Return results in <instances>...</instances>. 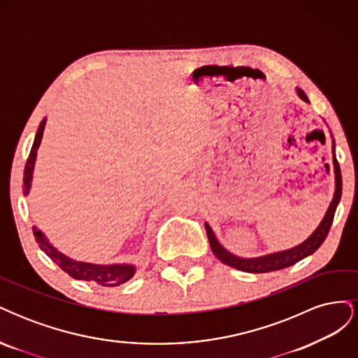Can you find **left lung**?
Wrapping results in <instances>:
<instances>
[{"instance_id": "obj_1", "label": "left lung", "mask_w": 358, "mask_h": 358, "mask_svg": "<svg viewBox=\"0 0 358 358\" xmlns=\"http://www.w3.org/2000/svg\"><path fill=\"white\" fill-rule=\"evenodd\" d=\"M296 91L303 101L309 103L305 91H301L300 88H297ZM333 166H334V178H336V189H334L333 200L329 206L326 216H324L322 221L317 227V230L313 231L305 242L294 246V248H291V249H287V251L273 252V254L257 257V258H241V257H237V255L227 251L225 248H222V245L218 242V239H216V236L213 234L210 227L208 224H204L206 233H208V237H209L210 249L216 255V258H218L220 262H222L224 264L234 267L237 270H242V272L267 273V272H275V270L289 267L292 264L299 263L300 259L306 258L308 255L315 252L317 249L322 245V242L326 241V237L330 231L333 218H334L336 208H338V204L341 201V196H342V175H341L339 162H338V159H336V155H334V142H333Z\"/></svg>"}]
</instances>
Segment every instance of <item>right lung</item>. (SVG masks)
<instances>
[{"instance_id":"obj_1","label":"right lung","mask_w":358,"mask_h":358,"mask_svg":"<svg viewBox=\"0 0 358 358\" xmlns=\"http://www.w3.org/2000/svg\"><path fill=\"white\" fill-rule=\"evenodd\" d=\"M46 125V117L40 122V127L37 129V134L34 138V143H32L29 157L27 159L25 170H24V194L28 196L31 189V182H32V173H34L36 166V158H37V149L41 143L43 131H45ZM32 231H34V237L41 248V251L45 252L53 263H57L64 272L69 273L71 278L79 279V280H88V282H94L101 287H117L127 280L131 279L136 273V267L133 264H92V263H85V262H76V259L64 255L59 252L57 248L48 241L41 230L37 227H32Z\"/></svg>"}]
</instances>
